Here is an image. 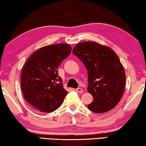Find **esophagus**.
Wrapping results in <instances>:
<instances>
[{"label": "esophagus", "mask_w": 146, "mask_h": 146, "mask_svg": "<svg viewBox=\"0 0 146 146\" xmlns=\"http://www.w3.org/2000/svg\"><path fill=\"white\" fill-rule=\"evenodd\" d=\"M76 91H77L78 93H82L84 92V91L82 88H77L76 89Z\"/></svg>", "instance_id": "1"}]
</instances>
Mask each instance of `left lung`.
<instances>
[{"label":"left lung","mask_w":146,"mask_h":146,"mask_svg":"<svg viewBox=\"0 0 146 146\" xmlns=\"http://www.w3.org/2000/svg\"><path fill=\"white\" fill-rule=\"evenodd\" d=\"M73 54L87 69L88 91L93 97V102L88 105L89 110L103 113L114 108L122 97L125 85V71L117 54L94 42L78 44Z\"/></svg>","instance_id":"8db88e82"}]
</instances>
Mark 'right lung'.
Returning <instances> with one entry per match:
<instances>
[{
	"instance_id": "right-lung-1",
	"label": "right lung",
	"mask_w": 146,
	"mask_h": 146,
	"mask_svg": "<svg viewBox=\"0 0 146 146\" xmlns=\"http://www.w3.org/2000/svg\"><path fill=\"white\" fill-rule=\"evenodd\" d=\"M71 51V47L66 44L44 46L36 51L23 67L21 88L24 98L41 112L55 111L68 93L63 88L57 69Z\"/></svg>"
}]
</instances>
